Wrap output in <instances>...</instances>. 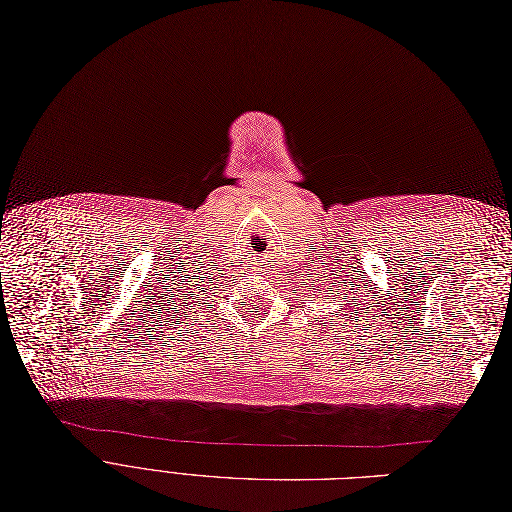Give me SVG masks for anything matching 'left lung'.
<instances>
[{
    "mask_svg": "<svg viewBox=\"0 0 512 512\" xmlns=\"http://www.w3.org/2000/svg\"><path fill=\"white\" fill-rule=\"evenodd\" d=\"M337 283H339V281H337ZM350 283H352V287H354V281H350ZM371 289H373V287H371ZM329 291H333V287H329ZM319 294H321V291H319ZM344 300L348 302V289H346V296H344ZM377 304H379V302H377ZM344 310H348V314H354V310H352V308H344ZM360 310H364V308H360ZM358 314H362V312H358ZM344 316H346V314H344ZM348 319H350V316H348ZM354 321L358 323V316H354Z\"/></svg>",
    "mask_w": 512,
    "mask_h": 512,
    "instance_id": "left-lung-1",
    "label": "left lung"
}]
</instances>
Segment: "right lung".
<instances>
[{"label":"right lung","mask_w":512,"mask_h":512,"mask_svg":"<svg viewBox=\"0 0 512 512\" xmlns=\"http://www.w3.org/2000/svg\"><path fill=\"white\" fill-rule=\"evenodd\" d=\"M187 285V283H185ZM187 287H181L179 285V289H170L168 291V296H164V300L162 302H166V304H162V321H164V325L168 327L170 323H175V325H179V323H183V310H178L179 307L183 306V304H189L187 300H193V291H185ZM158 310V308H156Z\"/></svg>","instance_id":"add662e5"}]
</instances>
